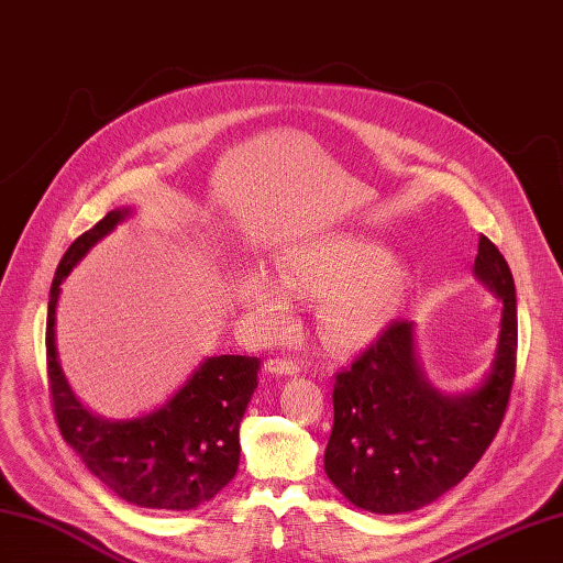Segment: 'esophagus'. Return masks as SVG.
<instances>
[{
    "instance_id": "obj_1",
    "label": "esophagus",
    "mask_w": 563,
    "mask_h": 563,
    "mask_svg": "<svg viewBox=\"0 0 563 563\" xmlns=\"http://www.w3.org/2000/svg\"><path fill=\"white\" fill-rule=\"evenodd\" d=\"M266 371L278 373V376H297V373L301 371V364L295 362V358H290V356H276V358H268Z\"/></svg>"
}]
</instances>
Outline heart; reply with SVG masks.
Returning a JSON list of instances; mask_svg holds the SVG:
<instances>
[{"mask_svg":"<svg viewBox=\"0 0 563 563\" xmlns=\"http://www.w3.org/2000/svg\"><path fill=\"white\" fill-rule=\"evenodd\" d=\"M278 280L295 295H313L319 328L328 342L356 347L380 333L397 305L401 268L376 242L335 238L285 252L276 262ZM264 273L244 283V305L266 328H280L290 299Z\"/></svg>","mask_w":563,"mask_h":563,"instance_id":"b5f03b06","label":"heart"}]
</instances>
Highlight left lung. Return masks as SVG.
<instances>
[{"mask_svg":"<svg viewBox=\"0 0 563 563\" xmlns=\"http://www.w3.org/2000/svg\"><path fill=\"white\" fill-rule=\"evenodd\" d=\"M475 276L501 299L495 364L468 395L430 387L413 356V328L390 321L350 366L335 373L325 473L354 507L405 514L435 501L478 464L509 407L518 316L507 258L481 235Z\"/></svg>","mask_w":563,"mask_h":563,"instance_id":"1","label":"left lung"}]
</instances>
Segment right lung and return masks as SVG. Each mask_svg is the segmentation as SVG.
Masks as SVG:
<instances>
[{
    "label": "right lung",
    "mask_w": 563,
    "mask_h": 563,
    "mask_svg": "<svg viewBox=\"0 0 563 563\" xmlns=\"http://www.w3.org/2000/svg\"><path fill=\"white\" fill-rule=\"evenodd\" d=\"M128 211H109L70 242L54 273L47 309L49 397L64 440L121 499L144 509L185 511L209 501L240 464V423L256 390L258 356H209L162 409L133 421L97 419L70 393L56 358L54 321L62 280Z\"/></svg>",
    "instance_id": "add662e5"
}]
</instances>
